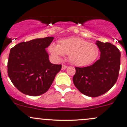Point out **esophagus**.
<instances>
[{"mask_svg":"<svg viewBox=\"0 0 127 127\" xmlns=\"http://www.w3.org/2000/svg\"><path fill=\"white\" fill-rule=\"evenodd\" d=\"M66 67H67V66H66V65H64V64H63L61 69H62L63 70H64V69H66Z\"/></svg>","mask_w":127,"mask_h":127,"instance_id":"34e87169","label":"esophagus"}]
</instances>
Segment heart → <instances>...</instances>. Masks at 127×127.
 Here are the masks:
<instances>
[{
	"label": "heart",
	"mask_w": 127,
	"mask_h": 127,
	"mask_svg": "<svg viewBox=\"0 0 127 127\" xmlns=\"http://www.w3.org/2000/svg\"><path fill=\"white\" fill-rule=\"evenodd\" d=\"M48 50L57 59L67 55L70 62L77 66L91 64L98 58L99 53L96 44L88 42L80 37L61 40L58 45L51 44Z\"/></svg>",
	"instance_id": "1"
}]
</instances>
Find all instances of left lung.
Returning <instances> with one entry per match:
<instances>
[{
	"mask_svg": "<svg viewBox=\"0 0 127 127\" xmlns=\"http://www.w3.org/2000/svg\"><path fill=\"white\" fill-rule=\"evenodd\" d=\"M96 43L101 52L100 59L87 67H75L73 77L76 88L90 97L102 95L114 86L120 66V52L116 46L99 41Z\"/></svg>",
	"mask_w": 127,
	"mask_h": 127,
	"instance_id": "1",
	"label": "left lung"
}]
</instances>
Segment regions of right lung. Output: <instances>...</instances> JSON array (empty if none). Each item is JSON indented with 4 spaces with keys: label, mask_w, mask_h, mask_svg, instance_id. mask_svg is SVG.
I'll return each instance as SVG.
<instances>
[{
    "label": "right lung",
    "mask_w": 127,
    "mask_h": 127,
    "mask_svg": "<svg viewBox=\"0 0 127 127\" xmlns=\"http://www.w3.org/2000/svg\"><path fill=\"white\" fill-rule=\"evenodd\" d=\"M54 37H47L23 42L11 48L8 75L15 87L29 96H39L48 91L61 64L49 61L45 48Z\"/></svg>",
    "instance_id": "right-lung-1"
}]
</instances>
